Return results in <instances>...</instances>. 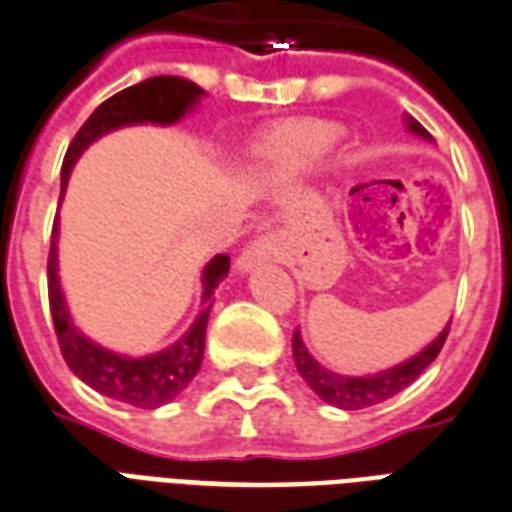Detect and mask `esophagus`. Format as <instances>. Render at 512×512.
Wrapping results in <instances>:
<instances>
[{
	"instance_id": "obj_1",
	"label": "esophagus",
	"mask_w": 512,
	"mask_h": 512,
	"mask_svg": "<svg viewBox=\"0 0 512 512\" xmlns=\"http://www.w3.org/2000/svg\"><path fill=\"white\" fill-rule=\"evenodd\" d=\"M279 255H282V241L276 236H260L241 252V257H238V271H252L260 263L276 260Z\"/></svg>"
}]
</instances>
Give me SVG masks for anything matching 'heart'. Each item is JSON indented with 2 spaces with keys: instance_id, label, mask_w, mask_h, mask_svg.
<instances>
[{
  "instance_id": "obj_1",
  "label": "heart",
  "mask_w": 512,
  "mask_h": 512,
  "mask_svg": "<svg viewBox=\"0 0 512 512\" xmlns=\"http://www.w3.org/2000/svg\"><path fill=\"white\" fill-rule=\"evenodd\" d=\"M342 132L323 121H295L279 132L271 143V157L290 170L312 168L339 143Z\"/></svg>"
}]
</instances>
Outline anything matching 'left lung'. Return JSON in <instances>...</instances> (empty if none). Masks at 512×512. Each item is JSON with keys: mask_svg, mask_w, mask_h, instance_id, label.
Instances as JSON below:
<instances>
[{"mask_svg": "<svg viewBox=\"0 0 512 512\" xmlns=\"http://www.w3.org/2000/svg\"><path fill=\"white\" fill-rule=\"evenodd\" d=\"M407 124V130L412 135H418L423 140H434L426 132V127L415 121L412 116L404 119ZM450 323L442 328L437 339L429 344V347H423L418 355H412L399 366H393V369H385V372L377 374H363V377H347V374H336L331 369H325L323 363H317L312 358V352L306 350L304 339H301V333H293V361L298 374L304 377L306 385L312 388L317 396L323 401H328L331 407H339V410H366V407H374V404H380V401L391 399L399 391H404L407 385L418 380L420 374L426 372V366H429L434 358L442 350V344L448 339Z\"/></svg>", "mask_w": 512, "mask_h": 512, "instance_id": "8db88e82", "label": "left lung"}]
</instances>
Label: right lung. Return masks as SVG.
Returning a JSON list of instances; mask_svg holds the SVG:
<instances>
[{"label": "right lung", "instance_id": "1", "mask_svg": "<svg viewBox=\"0 0 512 512\" xmlns=\"http://www.w3.org/2000/svg\"><path fill=\"white\" fill-rule=\"evenodd\" d=\"M198 83L179 78V75H157L149 81H140L124 92L113 94L97 111L86 119L78 135L70 143L62 162V195L70 179V170L78 162L83 151L94 140L130 124H176L187 116L203 97ZM59 217L51 233V255H48V301H51V317H54L59 347L70 372L83 380L108 399L124 401L140 410H157L168 404L187 388L192 377L200 372L203 363V347H206L208 312L214 304V290L230 271V257L217 255L208 260L203 268V301H200L198 317L192 320L187 333L179 342L165 350L143 358H130L119 352L105 350L89 336H83L81 328H75L67 301H64L62 285H59Z\"/></svg>", "mask_w": 512, "mask_h": 512}]
</instances>
